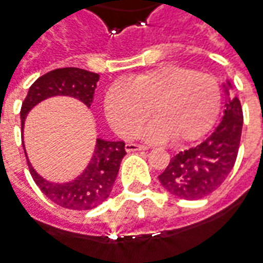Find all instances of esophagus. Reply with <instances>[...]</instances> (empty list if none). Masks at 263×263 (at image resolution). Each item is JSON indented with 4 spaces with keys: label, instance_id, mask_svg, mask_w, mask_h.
Here are the masks:
<instances>
[{
    "label": "esophagus",
    "instance_id": "34e87169",
    "mask_svg": "<svg viewBox=\"0 0 263 263\" xmlns=\"http://www.w3.org/2000/svg\"><path fill=\"white\" fill-rule=\"evenodd\" d=\"M125 149L126 152H137V151H145L148 149V146H145V145H138V144H126L125 145Z\"/></svg>",
    "mask_w": 263,
    "mask_h": 263
}]
</instances>
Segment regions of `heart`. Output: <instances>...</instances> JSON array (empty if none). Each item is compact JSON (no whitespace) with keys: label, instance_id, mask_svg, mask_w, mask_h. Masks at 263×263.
Returning <instances> with one entry per match:
<instances>
[{"label":"heart","instance_id":"heart-1","mask_svg":"<svg viewBox=\"0 0 263 263\" xmlns=\"http://www.w3.org/2000/svg\"><path fill=\"white\" fill-rule=\"evenodd\" d=\"M222 93L212 75L166 64L132 80L117 81L105 95L108 121L119 135L134 137L152 115L141 137L159 142L194 141L208 132L221 109Z\"/></svg>","mask_w":263,"mask_h":263}]
</instances>
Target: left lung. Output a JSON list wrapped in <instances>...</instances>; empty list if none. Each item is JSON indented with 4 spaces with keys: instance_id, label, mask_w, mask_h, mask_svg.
<instances>
[{
    "instance_id": "obj_1",
    "label": "left lung",
    "mask_w": 263,
    "mask_h": 263,
    "mask_svg": "<svg viewBox=\"0 0 263 263\" xmlns=\"http://www.w3.org/2000/svg\"><path fill=\"white\" fill-rule=\"evenodd\" d=\"M231 87V84H228ZM243 114L239 100L225 104L223 118L203 142L176 154L159 178L170 194L195 201L218 189L232 171L238 157Z\"/></svg>"
}]
</instances>
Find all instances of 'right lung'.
<instances>
[{"label": "right lung", "mask_w": 263, "mask_h": 263, "mask_svg": "<svg viewBox=\"0 0 263 263\" xmlns=\"http://www.w3.org/2000/svg\"><path fill=\"white\" fill-rule=\"evenodd\" d=\"M98 80V74L74 67L58 68L40 77L31 85L21 106V129H24V121L31 108L49 97L68 95L89 106ZM125 154L124 141H105L98 138L91 162L78 178L67 183H54L44 179L31 166L29 161L28 168L38 188L54 203L74 211H88L97 208L109 196Z\"/></svg>", "instance_id": "add662e5"}]
</instances>
